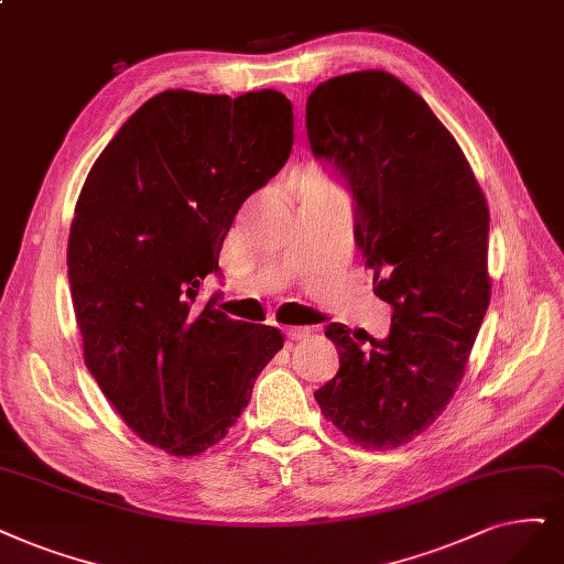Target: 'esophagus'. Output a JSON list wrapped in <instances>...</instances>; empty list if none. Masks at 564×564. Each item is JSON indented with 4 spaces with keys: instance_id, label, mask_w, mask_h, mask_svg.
<instances>
[{
    "instance_id": "1",
    "label": "esophagus",
    "mask_w": 564,
    "mask_h": 564,
    "mask_svg": "<svg viewBox=\"0 0 564 564\" xmlns=\"http://www.w3.org/2000/svg\"><path fill=\"white\" fill-rule=\"evenodd\" d=\"M308 327H285V335H288V339H293V341H300V339H304V337H308Z\"/></svg>"
}]
</instances>
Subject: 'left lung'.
Listing matches in <instances>:
<instances>
[{
	"label": "left lung",
	"instance_id": "obj_1",
	"mask_svg": "<svg viewBox=\"0 0 564 564\" xmlns=\"http://www.w3.org/2000/svg\"><path fill=\"white\" fill-rule=\"evenodd\" d=\"M311 151L356 199V241L390 335L332 323L339 371L314 398L352 444H409L448 406L490 304L488 204L453 134L421 95L381 69L308 95Z\"/></svg>",
	"mask_w": 564,
	"mask_h": 564
}]
</instances>
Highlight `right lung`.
Masks as SVG:
<instances>
[{"instance_id":"right-lung-1","label":"right lung","mask_w":564,"mask_h":564,"mask_svg":"<svg viewBox=\"0 0 564 564\" xmlns=\"http://www.w3.org/2000/svg\"><path fill=\"white\" fill-rule=\"evenodd\" d=\"M293 128L276 90H164L80 187L67 267L83 360L124 425L170 455L225 440L283 348L281 329L195 300L246 197L290 158Z\"/></svg>"}]
</instances>
